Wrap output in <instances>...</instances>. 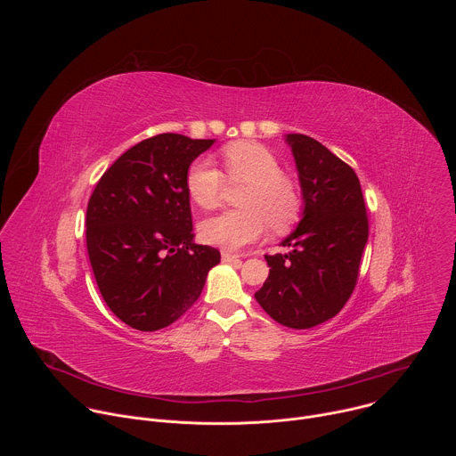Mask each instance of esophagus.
<instances>
[{
    "instance_id": "1",
    "label": "esophagus",
    "mask_w": 456,
    "mask_h": 456,
    "mask_svg": "<svg viewBox=\"0 0 456 456\" xmlns=\"http://www.w3.org/2000/svg\"><path fill=\"white\" fill-rule=\"evenodd\" d=\"M238 254H232V252H229V250H222V259L224 262H227V264H231V262H238Z\"/></svg>"
}]
</instances>
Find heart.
Listing matches in <instances>:
<instances>
[{"label": "heart", "instance_id": "1", "mask_svg": "<svg viewBox=\"0 0 456 456\" xmlns=\"http://www.w3.org/2000/svg\"><path fill=\"white\" fill-rule=\"evenodd\" d=\"M231 182H247L236 211L208 218L200 225L204 241L225 250H238L262 238L269 224L276 232L290 229L301 213L297 183L281 173L271 150L257 142H234L222 151ZM224 173L208 159H194L185 173V189L191 200L202 209H215L222 202Z\"/></svg>", "mask_w": 456, "mask_h": 456}]
</instances>
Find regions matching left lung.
Masks as SVG:
<instances>
[{"instance_id":"1","label":"left lung","mask_w":456,"mask_h":456,"mask_svg":"<svg viewBox=\"0 0 456 456\" xmlns=\"http://www.w3.org/2000/svg\"><path fill=\"white\" fill-rule=\"evenodd\" d=\"M303 197L285 254L265 256L269 278L254 297L283 327L303 330L332 319L354 292L368 241V218L355 171L312 137L285 135Z\"/></svg>"}]
</instances>
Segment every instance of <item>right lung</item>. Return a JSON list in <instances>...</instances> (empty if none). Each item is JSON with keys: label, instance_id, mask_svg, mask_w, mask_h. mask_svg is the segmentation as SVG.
Masks as SVG:
<instances>
[{"label": "right lung", "instance_id": "obj_1", "mask_svg": "<svg viewBox=\"0 0 456 456\" xmlns=\"http://www.w3.org/2000/svg\"><path fill=\"white\" fill-rule=\"evenodd\" d=\"M215 139L162 134L122 153L86 209V247L102 299L127 327H169L202 294L220 250L194 243L185 173Z\"/></svg>", "mask_w": 456, "mask_h": 456}]
</instances>
